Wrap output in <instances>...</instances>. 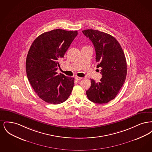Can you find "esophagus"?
Masks as SVG:
<instances>
[{"label":"esophagus","instance_id":"obj_1","mask_svg":"<svg viewBox=\"0 0 152 152\" xmlns=\"http://www.w3.org/2000/svg\"><path fill=\"white\" fill-rule=\"evenodd\" d=\"M75 79H76V80L79 81V80H81L82 79V77H78V76H76V77H75Z\"/></svg>","mask_w":152,"mask_h":152}]
</instances>
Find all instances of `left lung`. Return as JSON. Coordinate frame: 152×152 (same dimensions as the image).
I'll list each match as a JSON object with an SVG mask.
<instances>
[{
    "instance_id": "obj_1",
    "label": "left lung",
    "mask_w": 152,
    "mask_h": 152,
    "mask_svg": "<svg viewBox=\"0 0 152 152\" xmlns=\"http://www.w3.org/2000/svg\"><path fill=\"white\" fill-rule=\"evenodd\" d=\"M82 32L94 44L97 67L102 68L99 83L91 79L87 97L94 103H107L116 97L125 81L127 66L124 51L118 41L109 34L94 29Z\"/></svg>"
}]
</instances>
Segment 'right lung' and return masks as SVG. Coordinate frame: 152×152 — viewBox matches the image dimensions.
I'll return each instance as SVG.
<instances>
[{
    "mask_svg": "<svg viewBox=\"0 0 152 152\" xmlns=\"http://www.w3.org/2000/svg\"><path fill=\"white\" fill-rule=\"evenodd\" d=\"M78 32L61 29L46 32L36 37L28 52L26 68L29 83L39 97L51 104L66 101L72 91L74 78L56 72L59 60Z\"/></svg>",
    "mask_w": 152,
    "mask_h": 152,
    "instance_id": "right-lung-1",
    "label": "right lung"
}]
</instances>
